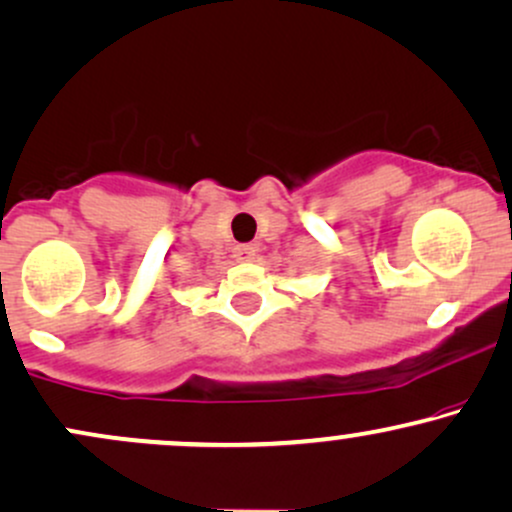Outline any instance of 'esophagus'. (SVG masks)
Masks as SVG:
<instances>
[{"label":"esophagus","instance_id":"obj_1","mask_svg":"<svg viewBox=\"0 0 512 512\" xmlns=\"http://www.w3.org/2000/svg\"><path fill=\"white\" fill-rule=\"evenodd\" d=\"M255 255H257V248H255V245H250V243L236 245V250H233V257H236L238 262H252V260H255Z\"/></svg>","mask_w":512,"mask_h":512}]
</instances>
